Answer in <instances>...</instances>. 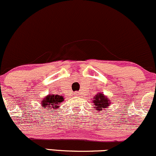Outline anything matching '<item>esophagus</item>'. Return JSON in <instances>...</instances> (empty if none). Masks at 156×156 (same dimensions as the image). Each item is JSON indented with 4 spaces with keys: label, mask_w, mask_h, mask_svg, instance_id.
<instances>
[{
    "label": "esophagus",
    "mask_w": 156,
    "mask_h": 156,
    "mask_svg": "<svg viewBox=\"0 0 156 156\" xmlns=\"http://www.w3.org/2000/svg\"><path fill=\"white\" fill-rule=\"evenodd\" d=\"M75 95H76V96H79V95H80V92H76V93H75Z\"/></svg>",
    "instance_id": "esophagus-1"
}]
</instances>
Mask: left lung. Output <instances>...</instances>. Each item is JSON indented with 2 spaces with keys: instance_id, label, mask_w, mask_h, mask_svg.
I'll list each match as a JSON object with an SVG mask.
<instances>
[{
  "instance_id": "left-lung-1",
  "label": "left lung",
  "mask_w": 156,
  "mask_h": 156,
  "mask_svg": "<svg viewBox=\"0 0 156 156\" xmlns=\"http://www.w3.org/2000/svg\"><path fill=\"white\" fill-rule=\"evenodd\" d=\"M94 104L95 109L98 111L104 110V109L109 107L110 100L107 96H104L102 93H98L94 97V100L93 101Z\"/></svg>"
}]
</instances>
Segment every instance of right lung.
Listing matches in <instances>:
<instances>
[{
	"label": "right lung",
	"mask_w": 156,
	"mask_h": 156,
	"mask_svg": "<svg viewBox=\"0 0 156 156\" xmlns=\"http://www.w3.org/2000/svg\"><path fill=\"white\" fill-rule=\"evenodd\" d=\"M63 101V97L60 95L49 94V96H45L41 104L45 109H58L60 107V104Z\"/></svg>",
	"instance_id": "obj_1"
}]
</instances>
